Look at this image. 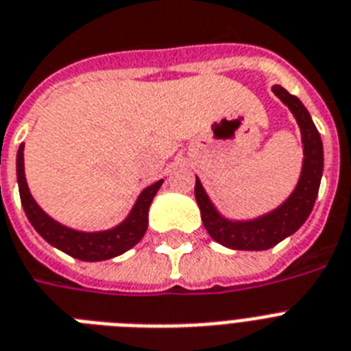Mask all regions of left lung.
<instances>
[{
  "mask_svg": "<svg viewBox=\"0 0 351 351\" xmlns=\"http://www.w3.org/2000/svg\"><path fill=\"white\" fill-rule=\"evenodd\" d=\"M272 92L289 108L301 130V142H303V166L299 175L298 185L290 196L276 209L269 210L261 216L250 220H229L216 209L210 202L209 195L205 193L200 178L196 176L195 198L200 207L202 221L209 236L227 249L234 250H267L278 245L306 221L315 198H317L321 176H323L324 155L323 142L315 128L308 110L303 106L295 95H290L279 84L272 86Z\"/></svg>",
  "mask_w": 351,
  "mask_h": 351,
  "instance_id": "8db88e82",
  "label": "left lung"
}]
</instances>
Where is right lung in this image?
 Listing matches in <instances>:
<instances>
[{"label": "right lung", "mask_w": 351, "mask_h": 351, "mask_svg": "<svg viewBox=\"0 0 351 351\" xmlns=\"http://www.w3.org/2000/svg\"><path fill=\"white\" fill-rule=\"evenodd\" d=\"M23 151H25V144L19 146L18 156H16V175H18L21 205L34 229L52 247L81 261H104V259L124 254L146 234L147 210L164 180L155 182L147 185L146 189H142L135 205L131 207L130 215L115 227L106 230H93V232L77 230L53 220L52 216H48L34 200L32 193L28 189L27 178H25V156H23L25 153Z\"/></svg>", "instance_id": "add662e5"}]
</instances>
